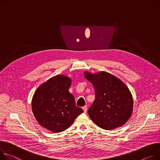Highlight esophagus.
I'll return each mask as SVG.
<instances>
[{
	"label": "esophagus",
	"instance_id": "1",
	"mask_svg": "<svg viewBox=\"0 0 160 160\" xmlns=\"http://www.w3.org/2000/svg\"><path fill=\"white\" fill-rule=\"evenodd\" d=\"M87 106L86 105H85V106H84V107H82V109H83V111H84V112H87Z\"/></svg>",
	"mask_w": 160,
	"mask_h": 160
}]
</instances>
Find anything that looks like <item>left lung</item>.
<instances>
[{
	"label": "left lung",
	"instance_id": "obj_1",
	"mask_svg": "<svg viewBox=\"0 0 160 160\" xmlns=\"http://www.w3.org/2000/svg\"><path fill=\"white\" fill-rule=\"evenodd\" d=\"M84 77L94 87L95 99L88 114L96 125L110 130L125 125L133 111V101L128 87L119 79L106 72Z\"/></svg>",
	"mask_w": 160,
	"mask_h": 160
}]
</instances>
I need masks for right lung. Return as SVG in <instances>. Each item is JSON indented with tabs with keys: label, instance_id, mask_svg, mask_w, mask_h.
<instances>
[{
	"label": "right lung",
	"instance_id": "1",
	"mask_svg": "<svg viewBox=\"0 0 160 160\" xmlns=\"http://www.w3.org/2000/svg\"><path fill=\"white\" fill-rule=\"evenodd\" d=\"M71 79L63 75L51 78L35 91L32 101L33 115L42 127L59 133L67 130L83 110L69 93Z\"/></svg>",
	"mask_w": 160,
	"mask_h": 160
}]
</instances>
